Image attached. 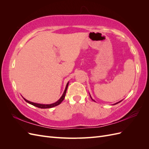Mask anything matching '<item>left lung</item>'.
Listing matches in <instances>:
<instances>
[{
    "label": "left lung",
    "mask_w": 149,
    "mask_h": 149,
    "mask_svg": "<svg viewBox=\"0 0 149 149\" xmlns=\"http://www.w3.org/2000/svg\"><path fill=\"white\" fill-rule=\"evenodd\" d=\"M89 96H90V97H91V100H93V101H94V100H93V99H92V97H91V95H90V94H89ZM121 101H119V102H116V104H114V105H115V104H118V103H119V102H121Z\"/></svg>",
    "instance_id": "obj_1"
}]
</instances>
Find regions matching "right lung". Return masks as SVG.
<instances>
[{
  "instance_id": "add662e5",
  "label": "right lung",
  "mask_w": 149,
  "mask_h": 149,
  "mask_svg": "<svg viewBox=\"0 0 149 149\" xmlns=\"http://www.w3.org/2000/svg\"><path fill=\"white\" fill-rule=\"evenodd\" d=\"M68 84H69V82L67 83L66 86V88H65V89L64 91V93L63 94V95L61 96V97L60 98V100L57 101L56 102H54L53 104H38V103H35V102H30L28 100H26V99H25L24 97V100L26 102H28L29 104H30L33 105L34 106H36L38 108H41V109H47V108H51V107H55L58 105H59L60 104H61V102L63 101V100L65 99V95H66V90H67V88H68Z\"/></svg>"
}]
</instances>
